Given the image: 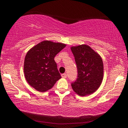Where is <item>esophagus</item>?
I'll return each mask as SVG.
<instances>
[{
	"instance_id": "1",
	"label": "esophagus",
	"mask_w": 128,
	"mask_h": 128,
	"mask_svg": "<svg viewBox=\"0 0 128 128\" xmlns=\"http://www.w3.org/2000/svg\"><path fill=\"white\" fill-rule=\"evenodd\" d=\"M61 77L62 78H66L67 77V74H61Z\"/></svg>"
}]
</instances>
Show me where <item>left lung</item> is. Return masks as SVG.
<instances>
[{
	"instance_id": "obj_1",
	"label": "left lung",
	"mask_w": 128,
	"mask_h": 128,
	"mask_svg": "<svg viewBox=\"0 0 128 128\" xmlns=\"http://www.w3.org/2000/svg\"><path fill=\"white\" fill-rule=\"evenodd\" d=\"M77 64L78 76L71 84L74 91L82 96L98 90L104 78V63L98 53L87 44L70 48Z\"/></svg>"
}]
</instances>
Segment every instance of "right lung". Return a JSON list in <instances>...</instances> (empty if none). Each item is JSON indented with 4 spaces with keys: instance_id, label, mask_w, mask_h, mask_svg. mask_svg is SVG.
Returning <instances> with one entry per match:
<instances>
[{
    "instance_id": "right-lung-1",
    "label": "right lung",
    "mask_w": 128,
    "mask_h": 128,
    "mask_svg": "<svg viewBox=\"0 0 128 128\" xmlns=\"http://www.w3.org/2000/svg\"><path fill=\"white\" fill-rule=\"evenodd\" d=\"M66 44L45 40L27 52L24 61V74L30 86L44 92L52 88L61 78L54 57Z\"/></svg>"
}]
</instances>
